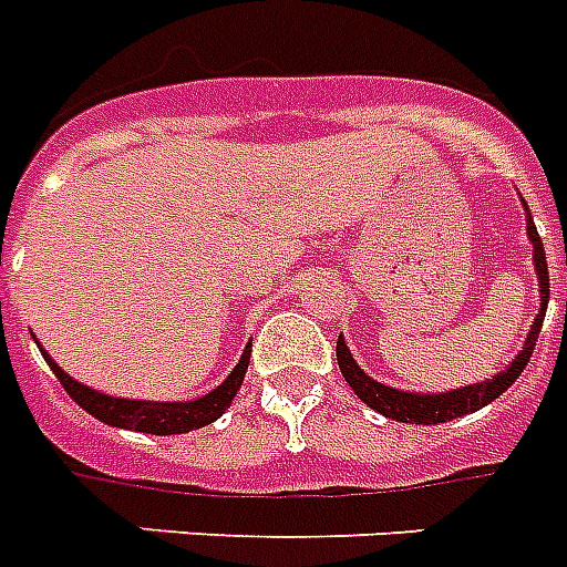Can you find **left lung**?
<instances>
[{"mask_svg":"<svg viewBox=\"0 0 567 567\" xmlns=\"http://www.w3.org/2000/svg\"><path fill=\"white\" fill-rule=\"evenodd\" d=\"M527 209V203H525ZM527 237H530V244H534V266L536 275H539V295H542V309L539 316L534 318L530 323V332H527L525 347L519 350V355L507 364V370L496 372L493 379L478 381V384H467L462 390H447V393H404V390H395V386H386L381 381L370 379L361 367L355 364V358L352 352L347 350V343L343 338L338 336V367H341L343 379L347 384L352 386V393L358 399L364 401L367 408H372L375 413L386 415V419H393V422H404V424H442V422H453V419H462L467 413H476V410L487 408L491 401L499 399L505 393L507 386L514 384L516 379L522 375V370L527 367L530 355H534L536 338H539L542 321H545V309H548V260H545V246L539 240V231L534 226V217L527 212Z\"/></svg>","mask_w":567,"mask_h":567,"instance_id":"left-lung-1","label":"left lung"}]
</instances>
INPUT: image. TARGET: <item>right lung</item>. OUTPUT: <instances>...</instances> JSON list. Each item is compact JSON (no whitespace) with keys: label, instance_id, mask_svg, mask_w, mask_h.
Returning a JSON list of instances; mask_svg holds the SVG:
<instances>
[{"label":"right lung","instance_id":"right-lung-1","mask_svg":"<svg viewBox=\"0 0 567 567\" xmlns=\"http://www.w3.org/2000/svg\"><path fill=\"white\" fill-rule=\"evenodd\" d=\"M40 352L48 361V367L53 370V375H56L60 384L65 386V393L71 395L85 413L100 419L103 424L152 435H177L188 433V430L206 427V424L217 422V419L226 413V408H229L231 399H235L237 390H240V384H244L246 367H249L251 355V343L244 350V355H240V361L235 364V370L229 372V379L217 386V390H212V393H206L203 399L195 401H132L96 393L91 386L71 379L62 367H56V361L42 350V343Z\"/></svg>","mask_w":567,"mask_h":567}]
</instances>
